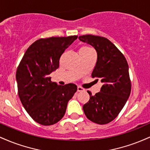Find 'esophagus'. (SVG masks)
Segmentation results:
<instances>
[{"label":"esophagus","mask_w":150,"mask_h":150,"mask_svg":"<svg viewBox=\"0 0 150 150\" xmlns=\"http://www.w3.org/2000/svg\"><path fill=\"white\" fill-rule=\"evenodd\" d=\"M83 91H85L84 88L80 87V86H78V87H77V92H83Z\"/></svg>","instance_id":"esophagus-1"}]
</instances>
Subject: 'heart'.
Here are the masks:
<instances>
[{
  "label": "heart",
  "mask_w": 150,
  "mask_h": 150,
  "mask_svg": "<svg viewBox=\"0 0 150 150\" xmlns=\"http://www.w3.org/2000/svg\"><path fill=\"white\" fill-rule=\"evenodd\" d=\"M80 51H85V52H89V51H93V50L88 46H84V47L81 48Z\"/></svg>",
  "instance_id": "heart-1"
}]
</instances>
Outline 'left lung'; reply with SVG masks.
Segmentation results:
<instances>
[{"label": "left lung", "mask_w": 150, "mask_h": 150, "mask_svg": "<svg viewBox=\"0 0 150 150\" xmlns=\"http://www.w3.org/2000/svg\"><path fill=\"white\" fill-rule=\"evenodd\" d=\"M92 45L97 53V60L92 73L94 82L103 83L100 92L94 96L89 91L88 102L83 111L89 120L97 124L110 123L116 118L128 100L131 92L128 64L124 55L108 39L86 34L79 37Z\"/></svg>", "instance_id": "8db88e82"}]
</instances>
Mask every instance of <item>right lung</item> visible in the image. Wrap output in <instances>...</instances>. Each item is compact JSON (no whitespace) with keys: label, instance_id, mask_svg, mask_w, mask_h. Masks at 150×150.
<instances>
[{"label":"right lung","instance_id":"add662e5","mask_svg":"<svg viewBox=\"0 0 150 150\" xmlns=\"http://www.w3.org/2000/svg\"><path fill=\"white\" fill-rule=\"evenodd\" d=\"M77 38L74 35L38 39L27 49L18 65L19 97L27 112L39 124L58 123L76 92L75 84L58 85L51 82L49 75L58 68L61 55Z\"/></svg>","mask_w":150,"mask_h":150}]
</instances>
